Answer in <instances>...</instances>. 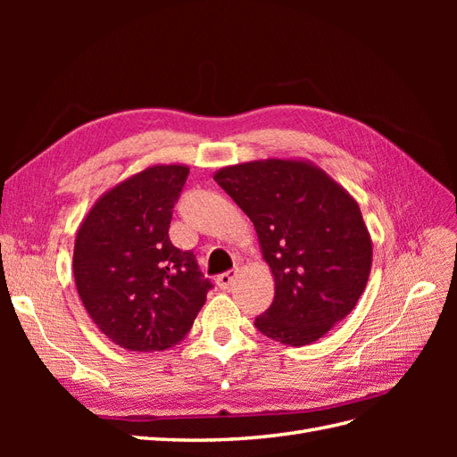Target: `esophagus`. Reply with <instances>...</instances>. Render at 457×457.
I'll return each instance as SVG.
<instances>
[{
  "label": "esophagus",
  "instance_id": "obj_1",
  "mask_svg": "<svg viewBox=\"0 0 457 457\" xmlns=\"http://www.w3.org/2000/svg\"><path fill=\"white\" fill-rule=\"evenodd\" d=\"M237 276H238V269H232V270H227L223 274H219L217 276V286L220 289H228L232 286V282L237 280Z\"/></svg>",
  "mask_w": 457,
  "mask_h": 457
}]
</instances>
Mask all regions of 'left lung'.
<instances>
[{"mask_svg":"<svg viewBox=\"0 0 457 457\" xmlns=\"http://www.w3.org/2000/svg\"><path fill=\"white\" fill-rule=\"evenodd\" d=\"M255 227L274 276L262 336L303 347L324 337L364 294L371 237L358 202L309 160H255L213 173Z\"/></svg>","mask_w":457,"mask_h":457,"instance_id":"1","label":"left lung"}]
</instances>
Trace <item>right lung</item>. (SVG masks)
<instances>
[{
	"mask_svg": "<svg viewBox=\"0 0 457 457\" xmlns=\"http://www.w3.org/2000/svg\"><path fill=\"white\" fill-rule=\"evenodd\" d=\"M187 177L183 163L150 165L106 190L78 228L79 299L121 349L154 353L181 343L212 287L195 253L179 250L168 234Z\"/></svg>",
	"mask_w": 457,
	"mask_h": 457,
	"instance_id": "add662e5",
	"label": "right lung"
}]
</instances>
